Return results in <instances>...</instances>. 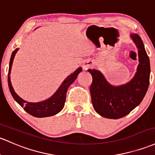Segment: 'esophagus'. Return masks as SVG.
<instances>
[{"instance_id":"esophagus-1","label":"esophagus","mask_w":155,"mask_h":155,"mask_svg":"<svg viewBox=\"0 0 155 155\" xmlns=\"http://www.w3.org/2000/svg\"><path fill=\"white\" fill-rule=\"evenodd\" d=\"M91 66H92V62H90V61H85V62H84L82 64L83 69L85 70V71H87V69L91 68Z\"/></svg>"}]
</instances>
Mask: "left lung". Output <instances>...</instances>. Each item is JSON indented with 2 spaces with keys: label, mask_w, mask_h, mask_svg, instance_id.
Listing matches in <instances>:
<instances>
[{
  "label": "left lung",
  "mask_w": 155,
  "mask_h": 155,
  "mask_svg": "<svg viewBox=\"0 0 155 155\" xmlns=\"http://www.w3.org/2000/svg\"><path fill=\"white\" fill-rule=\"evenodd\" d=\"M130 36L138 49L140 63L135 76L130 82L113 86L99 71L87 70L93 77L90 91L93 108L104 118L118 119L128 115L140 104L149 87V58L140 37L136 34H132Z\"/></svg>",
  "instance_id": "8db88e82"
}]
</instances>
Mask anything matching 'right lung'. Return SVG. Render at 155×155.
<instances>
[{
    "instance_id": "right-lung-1",
    "label": "right lung",
    "mask_w": 155,
    "mask_h": 155,
    "mask_svg": "<svg viewBox=\"0 0 155 155\" xmlns=\"http://www.w3.org/2000/svg\"><path fill=\"white\" fill-rule=\"evenodd\" d=\"M18 51V48H16L12 52V54L8 74V88H9L10 93H11L12 96H13L14 99L24 109L25 112H27L28 114L31 115L32 116L37 117V118H44V117L52 116V115H54L59 113L62 110V108L64 107L68 88L76 80L78 75L82 71V68H79L72 74L68 76L64 79L60 87H59V89L48 99H46L45 101L37 103L28 102V101H25V100L22 99L15 93L14 89H13V87L12 85L11 80H10V72H11L13 59H14L15 54H16Z\"/></svg>"
}]
</instances>
